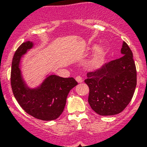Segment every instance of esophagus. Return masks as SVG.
I'll list each match as a JSON object with an SVG mask.
<instances>
[{"mask_svg":"<svg viewBox=\"0 0 147 147\" xmlns=\"http://www.w3.org/2000/svg\"><path fill=\"white\" fill-rule=\"evenodd\" d=\"M75 79L78 83H82V82H83V79H82V77H80V76H77L75 78Z\"/></svg>","mask_w":147,"mask_h":147,"instance_id":"1","label":"esophagus"}]
</instances>
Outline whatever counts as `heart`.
<instances>
[{
  "instance_id": "heart-1",
  "label": "heart",
  "mask_w": 147,
  "mask_h": 147,
  "mask_svg": "<svg viewBox=\"0 0 147 147\" xmlns=\"http://www.w3.org/2000/svg\"><path fill=\"white\" fill-rule=\"evenodd\" d=\"M95 48L96 47H93L92 49H95ZM104 53H105V50H104V49L103 48H99L97 49V52H96L95 57H94L93 58V61L95 62V63H97V62H98L99 60L102 59V57H104Z\"/></svg>"
}]
</instances>
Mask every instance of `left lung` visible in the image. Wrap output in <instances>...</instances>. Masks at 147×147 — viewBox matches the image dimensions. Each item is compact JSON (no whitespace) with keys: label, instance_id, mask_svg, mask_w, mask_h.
<instances>
[{"label":"left lung","instance_id":"obj_1","mask_svg":"<svg viewBox=\"0 0 147 147\" xmlns=\"http://www.w3.org/2000/svg\"><path fill=\"white\" fill-rule=\"evenodd\" d=\"M121 53L123 56L119 59L88 72L84 81L89 87V104L100 115H114L124 111L136 90V64L132 51L124 41Z\"/></svg>","mask_w":147,"mask_h":147}]
</instances>
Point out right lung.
<instances>
[{"label":"right lung","mask_w":147,"mask_h":147,"mask_svg":"<svg viewBox=\"0 0 147 147\" xmlns=\"http://www.w3.org/2000/svg\"><path fill=\"white\" fill-rule=\"evenodd\" d=\"M32 47V42L28 41L15 52L11 63V89L16 101L27 113L41 120H54L63 113L69 92L78 83L73 77L63 78L52 75L36 88L27 86L22 78L20 60Z\"/></svg>","instance_id":"right-lung-1"}]
</instances>
